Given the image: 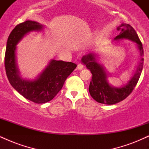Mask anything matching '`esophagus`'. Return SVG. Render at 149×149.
Returning <instances> with one entry per match:
<instances>
[{"mask_svg":"<svg viewBox=\"0 0 149 149\" xmlns=\"http://www.w3.org/2000/svg\"><path fill=\"white\" fill-rule=\"evenodd\" d=\"M83 67H84V66H83V65L82 64H78V66H77V69H78V70L83 69Z\"/></svg>","mask_w":149,"mask_h":149,"instance_id":"34e87169","label":"esophagus"}]
</instances>
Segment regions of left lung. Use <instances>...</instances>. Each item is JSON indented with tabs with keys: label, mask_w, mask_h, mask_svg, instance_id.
Segmentation results:
<instances>
[{
	"label": "left lung",
	"mask_w": 149,
	"mask_h": 149,
	"mask_svg": "<svg viewBox=\"0 0 149 149\" xmlns=\"http://www.w3.org/2000/svg\"><path fill=\"white\" fill-rule=\"evenodd\" d=\"M120 33L115 38V40L127 38L137 44L141 56L143 55L142 43L140 41L137 33L132 26L128 24H122L117 28ZM96 54L90 53L82 57V62L92 73V80L89 86L90 95L95 100L101 104H115L127 98L134 90L141 76L143 69V59L141 57L139 66L134 75L129 83L121 88H113L107 82V74L103 66L97 61Z\"/></svg>",
	"instance_id": "8db88e82"
}]
</instances>
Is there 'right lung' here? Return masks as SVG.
Wrapping results in <instances>:
<instances>
[{
  "label": "right lung",
  "instance_id": "add662e5",
  "mask_svg": "<svg viewBox=\"0 0 149 149\" xmlns=\"http://www.w3.org/2000/svg\"><path fill=\"white\" fill-rule=\"evenodd\" d=\"M42 28L41 24L30 20L19 24L8 37L5 54V68L10 83L20 95L36 104L52 100L77 66L72 62L52 60L37 79L30 81L20 78L15 61V46L26 33Z\"/></svg>",
  "mask_w": 149,
  "mask_h": 149
}]
</instances>
